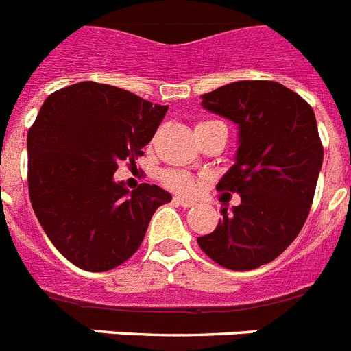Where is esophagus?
<instances>
[{
    "instance_id": "esophagus-1",
    "label": "esophagus",
    "mask_w": 351,
    "mask_h": 351,
    "mask_svg": "<svg viewBox=\"0 0 351 351\" xmlns=\"http://www.w3.org/2000/svg\"><path fill=\"white\" fill-rule=\"evenodd\" d=\"M173 200H175L176 204H178V206H182V208H193V206H195V200H193V198H187V197H180V195H178V197H175L173 198Z\"/></svg>"
}]
</instances>
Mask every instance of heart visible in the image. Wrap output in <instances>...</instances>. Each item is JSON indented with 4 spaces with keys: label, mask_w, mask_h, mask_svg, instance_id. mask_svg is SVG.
<instances>
[{
    "label": "heart",
    "mask_w": 351,
    "mask_h": 351,
    "mask_svg": "<svg viewBox=\"0 0 351 351\" xmlns=\"http://www.w3.org/2000/svg\"><path fill=\"white\" fill-rule=\"evenodd\" d=\"M164 182H165V186L171 187L173 191L189 193L195 189V178H193L189 173H186V171H178V169L165 171Z\"/></svg>",
    "instance_id": "obj_1"
}]
</instances>
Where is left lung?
Wrapping results in <instances>:
<instances>
[{
	"label": "left lung",
	"instance_id": "obj_1",
	"mask_svg": "<svg viewBox=\"0 0 351 351\" xmlns=\"http://www.w3.org/2000/svg\"><path fill=\"white\" fill-rule=\"evenodd\" d=\"M200 98L239 129L234 162L217 189L237 191L240 204L222 209L198 245L228 269H255L277 258L308 219L322 167L315 114L277 82L242 80Z\"/></svg>",
	"mask_w": 351,
	"mask_h": 351
}]
</instances>
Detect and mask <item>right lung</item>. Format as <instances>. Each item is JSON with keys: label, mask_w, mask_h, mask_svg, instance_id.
Instances as JSON below:
<instances>
[{"label": "right lung", "mask_w": 351, "mask_h": 351, "mask_svg": "<svg viewBox=\"0 0 351 351\" xmlns=\"http://www.w3.org/2000/svg\"><path fill=\"white\" fill-rule=\"evenodd\" d=\"M156 106L112 85L82 82L52 93L27 134L29 195L54 247L85 271H107L136 253L151 217L171 195L114 180L164 120Z\"/></svg>", "instance_id": "obj_1"}]
</instances>
